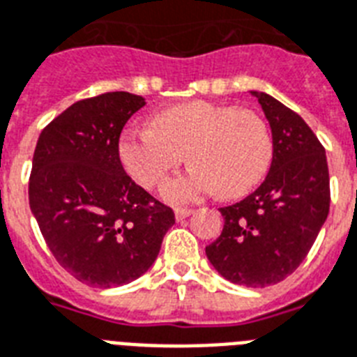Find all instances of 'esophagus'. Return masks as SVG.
Wrapping results in <instances>:
<instances>
[{"label": "esophagus", "mask_w": 357, "mask_h": 357, "mask_svg": "<svg viewBox=\"0 0 357 357\" xmlns=\"http://www.w3.org/2000/svg\"><path fill=\"white\" fill-rule=\"evenodd\" d=\"M192 213H194L192 208H176V211H174V214H176V220H178V222L185 220L187 216H190Z\"/></svg>", "instance_id": "1"}]
</instances>
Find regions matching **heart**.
Returning a JSON list of instances; mask_svg holds the SVG:
<instances>
[{"label":"heart","instance_id":"1","mask_svg":"<svg viewBox=\"0 0 357 357\" xmlns=\"http://www.w3.org/2000/svg\"><path fill=\"white\" fill-rule=\"evenodd\" d=\"M117 153L141 187L152 188L183 163H194L161 188L165 202L183 205L218 190L238 198L260 183L273 158V139L259 113L208 100L170 106L152 117V126L121 133Z\"/></svg>","mask_w":357,"mask_h":357}]
</instances>
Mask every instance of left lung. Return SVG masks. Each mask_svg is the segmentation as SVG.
I'll return each mask as SVG.
<instances>
[{
  "label": "left lung",
  "mask_w": 357,
  "mask_h": 357,
  "mask_svg": "<svg viewBox=\"0 0 357 357\" xmlns=\"http://www.w3.org/2000/svg\"><path fill=\"white\" fill-rule=\"evenodd\" d=\"M251 95L271 128V167L253 194L220 208L224 229L205 253L224 279L264 288L306 259L328 216L330 178L323 144L303 117L271 95Z\"/></svg>",
  "instance_id": "8db88e82"
}]
</instances>
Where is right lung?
I'll return each mask as SVG.
<instances>
[{
  "label": "right lung",
  "mask_w": 357,
  "mask_h": 357,
  "mask_svg": "<svg viewBox=\"0 0 357 357\" xmlns=\"http://www.w3.org/2000/svg\"><path fill=\"white\" fill-rule=\"evenodd\" d=\"M144 98L112 91L69 106L40 133L29 205L54 259L80 282L115 288L146 273L172 208L124 172L117 144Z\"/></svg>",
  "instance_id": "right-lung-1"
}]
</instances>
